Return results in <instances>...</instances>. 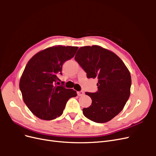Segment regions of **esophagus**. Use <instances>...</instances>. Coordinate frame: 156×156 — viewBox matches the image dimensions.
Returning <instances> with one entry per match:
<instances>
[{
  "label": "esophagus",
  "mask_w": 156,
  "mask_h": 156,
  "mask_svg": "<svg viewBox=\"0 0 156 156\" xmlns=\"http://www.w3.org/2000/svg\"><path fill=\"white\" fill-rule=\"evenodd\" d=\"M84 92L83 91H79V92H77V95L79 96H83L84 95Z\"/></svg>",
  "instance_id": "obj_1"
}]
</instances>
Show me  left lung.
<instances>
[{"instance_id": "8db88e82", "label": "left lung", "mask_w": 156, "mask_h": 156, "mask_svg": "<svg viewBox=\"0 0 156 156\" xmlns=\"http://www.w3.org/2000/svg\"><path fill=\"white\" fill-rule=\"evenodd\" d=\"M75 60L87 73V78H98V91L86 92L91 105L83 115L97 123H105L119 115L130 95L131 75L119 56L98 45L80 48Z\"/></svg>"}]
</instances>
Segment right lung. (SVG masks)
I'll use <instances>...</instances> for the list:
<instances>
[{
  "instance_id": "obj_1",
  "label": "right lung",
  "mask_w": 156,
  "mask_h": 156,
  "mask_svg": "<svg viewBox=\"0 0 156 156\" xmlns=\"http://www.w3.org/2000/svg\"><path fill=\"white\" fill-rule=\"evenodd\" d=\"M78 47L54 46L33 56L27 64L20 82L23 101L40 119L51 120L60 116L70 98L76 91L57 86L63 64L72 58Z\"/></svg>"
}]
</instances>
